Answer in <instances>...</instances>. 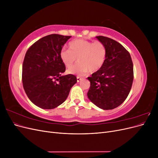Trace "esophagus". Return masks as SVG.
I'll return each mask as SVG.
<instances>
[{
    "label": "esophagus",
    "mask_w": 158,
    "mask_h": 158,
    "mask_svg": "<svg viewBox=\"0 0 158 158\" xmlns=\"http://www.w3.org/2000/svg\"><path fill=\"white\" fill-rule=\"evenodd\" d=\"M77 78V82H80V81L82 80V78H80V77H79V76H77V78Z\"/></svg>",
    "instance_id": "obj_1"
}]
</instances>
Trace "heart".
Segmentation results:
<instances>
[{
	"mask_svg": "<svg viewBox=\"0 0 158 158\" xmlns=\"http://www.w3.org/2000/svg\"><path fill=\"white\" fill-rule=\"evenodd\" d=\"M69 49H62L59 56L66 67H71L77 60L79 63L68 69L71 74L83 76L89 71L95 73L102 69L106 59V47L101 41H90L84 40L72 41L69 44Z\"/></svg>",
	"mask_w": 158,
	"mask_h": 158,
	"instance_id": "b5f03b06",
	"label": "heart"
}]
</instances>
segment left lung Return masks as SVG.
Masks as SVG:
<instances>
[{
  "label": "left lung",
  "instance_id": "left-lung-1",
  "mask_svg": "<svg viewBox=\"0 0 158 158\" xmlns=\"http://www.w3.org/2000/svg\"><path fill=\"white\" fill-rule=\"evenodd\" d=\"M106 45L107 56L102 69L88 79L89 99L104 110L121 105L130 92L134 79L133 64L130 53L121 44L111 38L97 36Z\"/></svg>",
  "mask_w": 158,
  "mask_h": 158
}]
</instances>
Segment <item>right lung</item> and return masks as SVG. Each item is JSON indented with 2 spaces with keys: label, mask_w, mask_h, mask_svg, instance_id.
<instances>
[{
  "label": "right lung",
  "mask_w": 158,
  "mask_h": 158,
  "mask_svg": "<svg viewBox=\"0 0 158 158\" xmlns=\"http://www.w3.org/2000/svg\"><path fill=\"white\" fill-rule=\"evenodd\" d=\"M70 37L59 34L47 35L34 43L26 52L22 65L23 87L30 101L41 109H52L60 106L77 82L73 74L61 75L66 67L59 53Z\"/></svg>",
  "instance_id": "right-lung-1"
}]
</instances>
